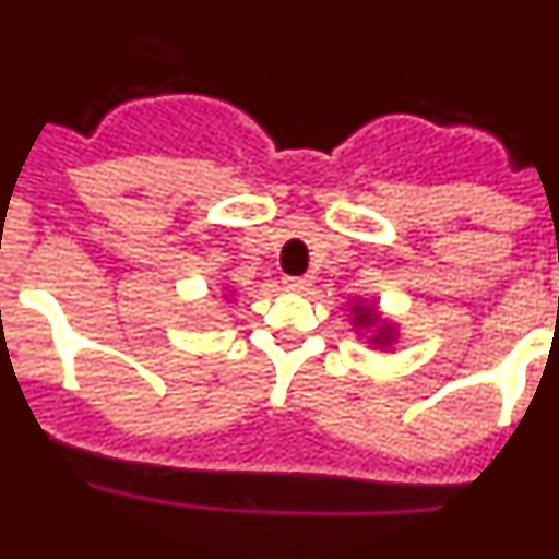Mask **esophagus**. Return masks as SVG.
I'll use <instances>...</instances> for the list:
<instances>
[{"mask_svg":"<svg viewBox=\"0 0 559 559\" xmlns=\"http://www.w3.org/2000/svg\"><path fill=\"white\" fill-rule=\"evenodd\" d=\"M310 285H313L310 276H288V280H285V288L294 290V294H305V290H310Z\"/></svg>","mask_w":559,"mask_h":559,"instance_id":"34e87169","label":"esophagus"}]
</instances>
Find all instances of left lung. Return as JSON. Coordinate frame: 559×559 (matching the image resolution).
I'll list each match as a JSON object with an SVG mask.
<instances>
[{
  "label": "left lung",
  "instance_id": "obj_1",
  "mask_svg": "<svg viewBox=\"0 0 559 559\" xmlns=\"http://www.w3.org/2000/svg\"><path fill=\"white\" fill-rule=\"evenodd\" d=\"M353 328L360 333H369V344L372 347L386 349L397 341V324L392 319H383L374 302H355L353 305Z\"/></svg>",
  "mask_w": 559,
  "mask_h": 559
}]
</instances>
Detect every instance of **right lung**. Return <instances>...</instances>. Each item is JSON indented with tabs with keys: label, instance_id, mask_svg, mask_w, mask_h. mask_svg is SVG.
<instances>
[{
	"label": "right lung",
	"instance_id": "right-lung-1",
	"mask_svg": "<svg viewBox=\"0 0 559 559\" xmlns=\"http://www.w3.org/2000/svg\"><path fill=\"white\" fill-rule=\"evenodd\" d=\"M226 296H229V288H226Z\"/></svg>",
	"mask_w": 559,
	"mask_h": 559
}]
</instances>
